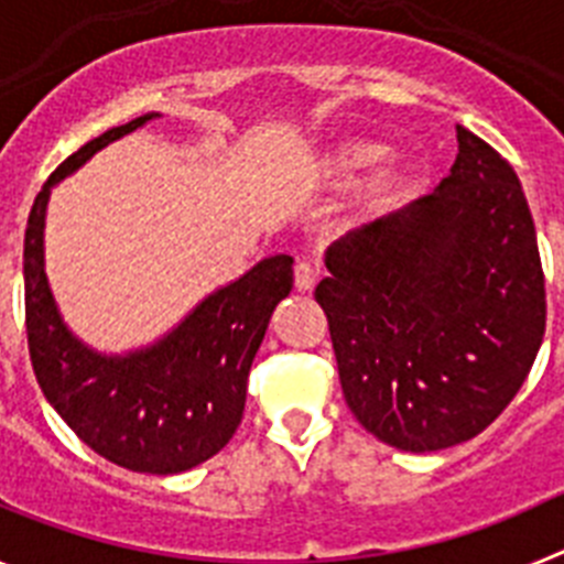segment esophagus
<instances>
[{
  "label": "esophagus",
  "mask_w": 564,
  "mask_h": 564,
  "mask_svg": "<svg viewBox=\"0 0 564 564\" xmlns=\"http://www.w3.org/2000/svg\"><path fill=\"white\" fill-rule=\"evenodd\" d=\"M316 279H318V271L311 265V262H296V268H293V285H296V291L307 293L316 288Z\"/></svg>",
  "instance_id": "esophagus-1"
}]
</instances>
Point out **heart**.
Returning <instances> with one entry per match:
<instances>
[{"label": "heart", "instance_id": "1", "mask_svg": "<svg viewBox=\"0 0 564 564\" xmlns=\"http://www.w3.org/2000/svg\"><path fill=\"white\" fill-rule=\"evenodd\" d=\"M390 154V147L372 138H347L318 154L316 177L327 188H344L356 181L358 174L372 169ZM412 169L410 166H390L376 174L364 192L358 194V217L364 220H378L383 214L395 212L412 192Z\"/></svg>", "mask_w": 564, "mask_h": 564}]
</instances>
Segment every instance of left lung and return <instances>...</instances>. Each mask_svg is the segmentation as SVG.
Here are the masks:
<instances>
[{"instance_id":"8db88e82","label":"left lung","mask_w":564,"mask_h":564,"mask_svg":"<svg viewBox=\"0 0 564 564\" xmlns=\"http://www.w3.org/2000/svg\"><path fill=\"white\" fill-rule=\"evenodd\" d=\"M316 288L341 392L378 441L441 452L506 410L545 336V276L514 169L457 127L426 197L336 239Z\"/></svg>"}]
</instances>
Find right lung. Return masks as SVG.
Listing matches in <instances>:
<instances>
[{"label":"right lung","instance_id":"right-lung-1","mask_svg":"<svg viewBox=\"0 0 564 564\" xmlns=\"http://www.w3.org/2000/svg\"><path fill=\"white\" fill-rule=\"evenodd\" d=\"M154 118L161 115L107 129L50 174L24 231V316L39 387L69 430L115 466L181 475L217 455L237 432L253 356L273 307L293 288V259H262L197 302L166 336L123 356L93 350L69 330L44 273L50 192L93 154Z\"/></svg>","mask_w":564,"mask_h":564}]
</instances>
